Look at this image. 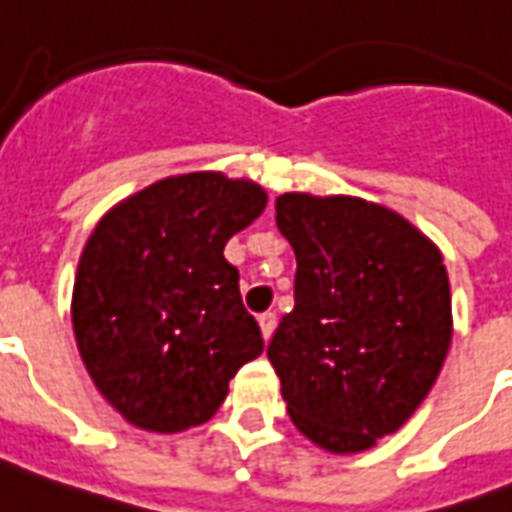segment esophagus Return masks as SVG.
<instances>
[{"label": "esophagus", "mask_w": 512, "mask_h": 512, "mask_svg": "<svg viewBox=\"0 0 512 512\" xmlns=\"http://www.w3.org/2000/svg\"><path fill=\"white\" fill-rule=\"evenodd\" d=\"M259 327H261V335H264V340H269L274 332V327H277V314H274V311H266V314H261Z\"/></svg>", "instance_id": "esophagus-1"}]
</instances>
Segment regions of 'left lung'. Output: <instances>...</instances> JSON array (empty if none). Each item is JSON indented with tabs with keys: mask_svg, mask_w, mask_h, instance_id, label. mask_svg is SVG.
I'll list each match as a JSON object with an SVG mask.
<instances>
[{
	"mask_svg": "<svg viewBox=\"0 0 512 512\" xmlns=\"http://www.w3.org/2000/svg\"><path fill=\"white\" fill-rule=\"evenodd\" d=\"M295 308L266 356L298 432L361 453L398 432L437 382L453 340L442 253L398 211L353 196L285 193Z\"/></svg>",
	"mask_w": 512,
	"mask_h": 512,
	"instance_id": "left-lung-1",
	"label": "left lung"
}]
</instances>
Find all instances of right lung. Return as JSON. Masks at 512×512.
Masks as SVG:
<instances>
[{
    "mask_svg": "<svg viewBox=\"0 0 512 512\" xmlns=\"http://www.w3.org/2000/svg\"><path fill=\"white\" fill-rule=\"evenodd\" d=\"M264 206L251 180L190 172L138 190L91 232L73 329L96 390L125 421L159 434L204 424L261 356L225 246Z\"/></svg>",
    "mask_w": 512,
    "mask_h": 512,
    "instance_id": "1",
    "label": "right lung"
}]
</instances>
